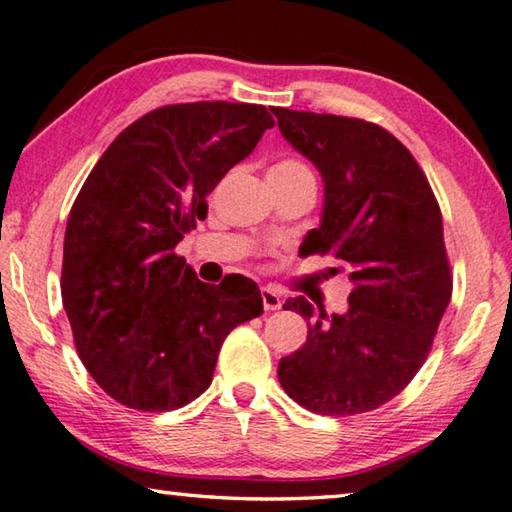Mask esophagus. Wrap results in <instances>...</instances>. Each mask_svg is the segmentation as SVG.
I'll return each mask as SVG.
<instances>
[{"instance_id":"esophagus-1","label":"esophagus","mask_w":512,"mask_h":512,"mask_svg":"<svg viewBox=\"0 0 512 512\" xmlns=\"http://www.w3.org/2000/svg\"><path fill=\"white\" fill-rule=\"evenodd\" d=\"M261 299H263V308L267 313L279 311L281 308V295L274 288H261Z\"/></svg>"}]
</instances>
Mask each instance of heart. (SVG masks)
I'll return each instance as SVG.
<instances>
[{
	"instance_id": "heart-1",
	"label": "heart",
	"mask_w": 512,
	"mask_h": 512,
	"mask_svg": "<svg viewBox=\"0 0 512 512\" xmlns=\"http://www.w3.org/2000/svg\"><path fill=\"white\" fill-rule=\"evenodd\" d=\"M306 170L308 167L301 161H295V158H283V161H279L272 167L274 174H295V172H306Z\"/></svg>"
}]
</instances>
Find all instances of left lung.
<instances>
[{"label":"left lung","instance_id":"1","mask_svg":"<svg viewBox=\"0 0 512 512\" xmlns=\"http://www.w3.org/2000/svg\"><path fill=\"white\" fill-rule=\"evenodd\" d=\"M272 113L324 179L322 224L301 249L333 254L354 283L347 313L329 320L306 297L283 304L308 320V338L281 358L279 381L317 415L370 413L420 372L451 299L438 199L413 154L379 124Z\"/></svg>","mask_w":512,"mask_h":512}]
</instances>
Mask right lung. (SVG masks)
Segmentation results:
<instances>
[{
  "instance_id": "obj_1",
  "label": "right lung",
  "mask_w": 512,
  "mask_h": 512,
  "mask_svg": "<svg viewBox=\"0 0 512 512\" xmlns=\"http://www.w3.org/2000/svg\"><path fill=\"white\" fill-rule=\"evenodd\" d=\"M272 127L258 104L161 106L108 145L74 199L63 308L86 370L122 406L190 404L211 385L226 335L263 313L254 281L229 274L208 286L174 249Z\"/></svg>"
}]
</instances>
